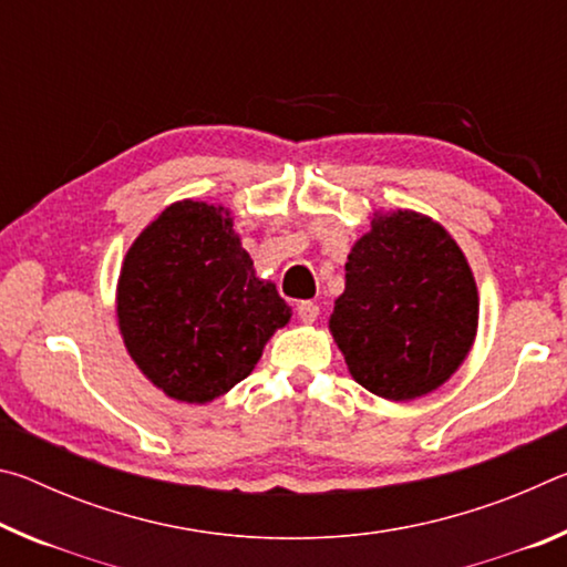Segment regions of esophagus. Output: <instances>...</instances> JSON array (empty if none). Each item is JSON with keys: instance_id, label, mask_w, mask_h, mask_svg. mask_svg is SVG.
<instances>
[{"instance_id": "34e87169", "label": "esophagus", "mask_w": 567, "mask_h": 567, "mask_svg": "<svg viewBox=\"0 0 567 567\" xmlns=\"http://www.w3.org/2000/svg\"><path fill=\"white\" fill-rule=\"evenodd\" d=\"M320 315V305L312 302V300H302L300 305H297V318H300L305 324H310L318 320Z\"/></svg>"}]
</instances>
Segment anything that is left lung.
Masks as SVG:
<instances>
[{
	"label": "left lung",
	"mask_w": 567,
	"mask_h": 567,
	"mask_svg": "<svg viewBox=\"0 0 567 567\" xmlns=\"http://www.w3.org/2000/svg\"><path fill=\"white\" fill-rule=\"evenodd\" d=\"M477 287L443 225L375 213L344 262L330 332L350 375L372 395L415 400L463 364L477 332Z\"/></svg>",
	"instance_id": "8db88e82"
}]
</instances>
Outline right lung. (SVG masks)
<instances>
[{"label": "right lung", "mask_w": 567, "mask_h": 567, "mask_svg": "<svg viewBox=\"0 0 567 567\" xmlns=\"http://www.w3.org/2000/svg\"><path fill=\"white\" fill-rule=\"evenodd\" d=\"M292 318L219 205L182 199L134 239L117 282L130 358L179 402L215 400L245 380Z\"/></svg>", "instance_id": "obj_1"}]
</instances>
